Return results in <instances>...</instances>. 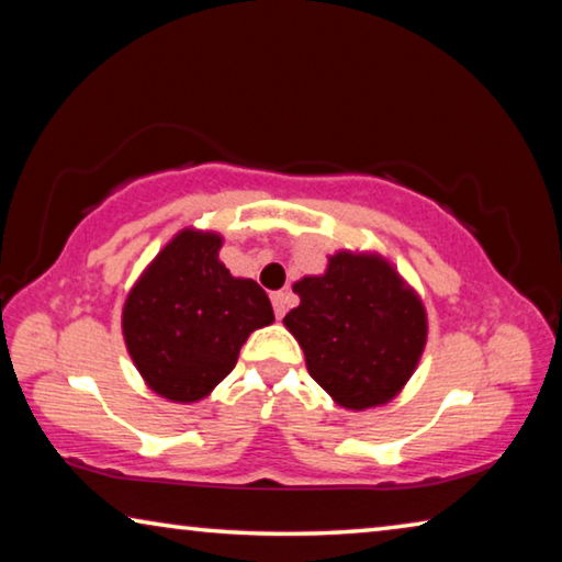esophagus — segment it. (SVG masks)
Listing matches in <instances>:
<instances>
[{
  "label": "esophagus",
  "instance_id": "esophagus-1",
  "mask_svg": "<svg viewBox=\"0 0 562 562\" xmlns=\"http://www.w3.org/2000/svg\"><path fill=\"white\" fill-rule=\"evenodd\" d=\"M272 307H274V315H278V319H282L284 317V312H288V307H290V302H292V297L288 292H272Z\"/></svg>",
  "mask_w": 562,
  "mask_h": 562
}]
</instances>
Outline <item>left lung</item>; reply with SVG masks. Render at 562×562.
Wrapping results in <instances>:
<instances>
[{"mask_svg": "<svg viewBox=\"0 0 562 562\" xmlns=\"http://www.w3.org/2000/svg\"><path fill=\"white\" fill-rule=\"evenodd\" d=\"M300 304L284 327L307 372L339 406H382L402 392L426 347V310L394 265L376 252L339 250L325 274L292 284Z\"/></svg>", "mask_w": 562, "mask_h": 562, "instance_id": "1", "label": "left lung"}]
</instances>
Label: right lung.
<instances>
[{"label":"right lung","instance_id":"1","mask_svg":"<svg viewBox=\"0 0 562 562\" xmlns=\"http://www.w3.org/2000/svg\"><path fill=\"white\" fill-rule=\"evenodd\" d=\"M223 237L186 227L133 284L123 339L150 392L176 404L201 402L233 372L245 339L274 322L255 280L217 260Z\"/></svg>","mask_w":562,"mask_h":562}]
</instances>
